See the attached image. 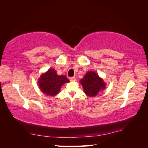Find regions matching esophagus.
<instances>
[{
  "mask_svg": "<svg viewBox=\"0 0 148 148\" xmlns=\"http://www.w3.org/2000/svg\"><path fill=\"white\" fill-rule=\"evenodd\" d=\"M70 81H76V77H71V78H70Z\"/></svg>",
  "mask_w": 148,
  "mask_h": 148,
  "instance_id": "1",
  "label": "esophagus"
}]
</instances>
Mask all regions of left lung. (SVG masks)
<instances>
[{"mask_svg": "<svg viewBox=\"0 0 148 148\" xmlns=\"http://www.w3.org/2000/svg\"><path fill=\"white\" fill-rule=\"evenodd\" d=\"M84 92L89 97L96 96L100 91L106 88V83L98 74L94 71H88L80 80Z\"/></svg>", "mask_w": 148, "mask_h": 148, "instance_id": "8db88e82", "label": "left lung"}]
</instances>
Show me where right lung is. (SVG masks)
<instances>
[{
    "label": "right lung",
    "instance_id": "add662e5",
    "mask_svg": "<svg viewBox=\"0 0 148 148\" xmlns=\"http://www.w3.org/2000/svg\"><path fill=\"white\" fill-rule=\"evenodd\" d=\"M69 82V80L65 76H58L55 69H51L40 76L38 84L45 95L55 96L58 93L62 84Z\"/></svg>",
    "mask_w": 148,
    "mask_h": 148
}]
</instances>
